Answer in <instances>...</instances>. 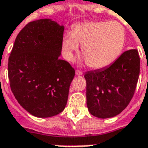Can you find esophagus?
<instances>
[{
	"mask_svg": "<svg viewBox=\"0 0 148 148\" xmlns=\"http://www.w3.org/2000/svg\"><path fill=\"white\" fill-rule=\"evenodd\" d=\"M82 74H83V72L81 71H80V70L76 71V75H78V76H79V75H81Z\"/></svg>",
	"mask_w": 148,
	"mask_h": 148,
	"instance_id": "1",
	"label": "esophagus"
}]
</instances>
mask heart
Returning a JSON list of instances; mask_svg holds the SVG:
<instances>
[{
	"label": "heart",
	"mask_w": 148,
	"mask_h": 148,
	"mask_svg": "<svg viewBox=\"0 0 148 148\" xmlns=\"http://www.w3.org/2000/svg\"><path fill=\"white\" fill-rule=\"evenodd\" d=\"M125 44V29L116 21H90L77 24L64 37V55L69 61L79 45L90 68L102 69L113 63Z\"/></svg>",
	"instance_id": "heart-1"
}]
</instances>
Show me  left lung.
Wrapping results in <instances>:
<instances>
[{
	"label": "left lung",
	"instance_id": "left-lung-1",
	"mask_svg": "<svg viewBox=\"0 0 148 148\" xmlns=\"http://www.w3.org/2000/svg\"><path fill=\"white\" fill-rule=\"evenodd\" d=\"M139 73L140 57L137 49L124 51L108 68L86 72L89 112L101 119L122 112L134 96Z\"/></svg>",
	"mask_w": 148,
	"mask_h": 148
}]
</instances>
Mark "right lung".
<instances>
[{
	"mask_svg": "<svg viewBox=\"0 0 148 148\" xmlns=\"http://www.w3.org/2000/svg\"><path fill=\"white\" fill-rule=\"evenodd\" d=\"M64 29L49 19L29 22L17 35L8 59L12 93L23 109L36 117L56 116L68 102L75 71L58 58Z\"/></svg>",
	"mask_w": 148,
	"mask_h": 148,
	"instance_id": "right-lung-1",
	"label": "right lung"
}]
</instances>
